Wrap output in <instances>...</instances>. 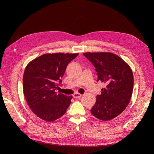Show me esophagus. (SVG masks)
<instances>
[{
	"label": "esophagus",
	"instance_id": "1",
	"mask_svg": "<svg viewBox=\"0 0 154 154\" xmlns=\"http://www.w3.org/2000/svg\"><path fill=\"white\" fill-rule=\"evenodd\" d=\"M81 95V94H80L78 91H77V90H75V91H74V96L77 97V96H79V95Z\"/></svg>",
	"mask_w": 154,
	"mask_h": 154
}]
</instances>
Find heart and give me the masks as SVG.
<instances>
[{"mask_svg": "<svg viewBox=\"0 0 154 154\" xmlns=\"http://www.w3.org/2000/svg\"><path fill=\"white\" fill-rule=\"evenodd\" d=\"M84 73H85V72H84Z\"/></svg>", "mask_w": 154, "mask_h": 154, "instance_id": "1", "label": "heart"}]
</instances>
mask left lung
Instances as JSON below:
<instances>
[{"mask_svg":"<svg viewBox=\"0 0 154 154\" xmlns=\"http://www.w3.org/2000/svg\"><path fill=\"white\" fill-rule=\"evenodd\" d=\"M77 54H45L28 63L23 77V92L29 107L41 119L52 122L63 116L72 95L59 87L69 63Z\"/></svg>","mask_w":154,"mask_h":154,"instance_id":"8db88e82","label":"left lung"}]
</instances>
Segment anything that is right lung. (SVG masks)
Masks as SVG:
<instances>
[{
    "label": "right lung",
    "instance_id": "right-lung-1",
    "mask_svg": "<svg viewBox=\"0 0 154 154\" xmlns=\"http://www.w3.org/2000/svg\"><path fill=\"white\" fill-rule=\"evenodd\" d=\"M97 72V82H104L101 94L91 112L101 120L107 121L120 115L131 100L134 76L131 68L118 55L110 52L84 54Z\"/></svg>",
    "mask_w": 154,
    "mask_h": 154
}]
</instances>
